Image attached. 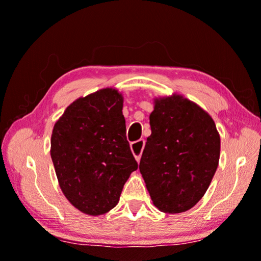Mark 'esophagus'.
<instances>
[{"label": "esophagus", "instance_id": "obj_1", "mask_svg": "<svg viewBox=\"0 0 261 261\" xmlns=\"http://www.w3.org/2000/svg\"><path fill=\"white\" fill-rule=\"evenodd\" d=\"M144 147H145V140H138L133 142V144L130 145V149L132 152H133V154L135 156V160L139 163L140 162V158H141V153L144 151Z\"/></svg>", "mask_w": 261, "mask_h": 261}]
</instances>
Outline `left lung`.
<instances>
[{"mask_svg":"<svg viewBox=\"0 0 261 261\" xmlns=\"http://www.w3.org/2000/svg\"><path fill=\"white\" fill-rule=\"evenodd\" d=\"M139 170L160 212L184 213L204 196L216 172L221 140L213 117L184 96L154 98Z\"/></svg>","mask_w":261,"mask_h":261,"instance_id":"left-lung-1","label":"left lung"}]
</instances>
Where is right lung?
Instances as JSON below:
<instances>
[{"label":"right lung","instance_id":"add662e5","mask_svg":"<svg viewBox=\"0 0 261 261\" xmlns=\"http://www.w3.org/2000/svg\"><path fill=\"white\" fill-rule=\"evenodd\" d=\"M123 96L105 88L80 97L55 123L51 158L59 187L74 208L90 216L119 203L138 163L126 139Z\"/></svg>","mask_w":261,"mask_h":261}]
</instances>
